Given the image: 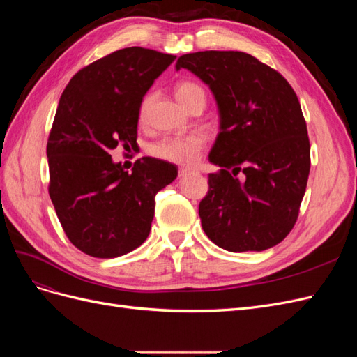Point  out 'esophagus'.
Here are the masks:
<instances>
[{"mask_svg": "<svg viewBox=\"0 0 357 357\" xmlns=\"http://www.w3.org/2000/svg\"><path fill=\"white\" fill-rule=\"evenodd\" d=\"M192 172H193V169H190V168H180L178 174H180V177H185V176L192 174Z\"/></svg>", "mask_w": 357, "mask_h": 357, "instance_id": "1", "label": "esophagus"}]
</instances>
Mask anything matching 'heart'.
Listing matches in <instances>:
<instances>
[{
    "instance_id": "b5f03b06",
    "label": "heart",
    "mask_w": 357,
    "mask_h": 357,
    "mask_svg": "<svg viewBox=\"0 0 357 357\" xmlns=\"http://www.w3.org/2000/svg\"><path fill=\"white\" fill-rule=\"evenodd\" d=\"M176 96L178 101L186 107L198 96L205 98V93L199 84L193 82H180L176 86ZM152 102V96L147 95L139 105V119L144 121L147 110ZM205 147V137L201 134H185V135H168L158 139L156 143L150 144L149 153L162 159L172 162V164L180 165H192L195 164L198 158L201 156L202 150Z\"/></svg>"
}]
</instances>
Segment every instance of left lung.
<instances>
[{"instance_id": "obj_1", "label": "left lung", "mask_w": 357, "mask_h": 357, "mask_svg": "<svg viewBox=\"0 0 357 357\" xmlns=\"http://www.w3.org/2000/svg\"><path fill=\"white\" fill-rule=\"evenodd\" d=\"M208 86L219 109V135L208 155L199 202L204 232L225 250L262 252L294 228L310 174V139L298 96L282 74L255 56L205 50L178 58Z\"/></svg>"}]
</instances>
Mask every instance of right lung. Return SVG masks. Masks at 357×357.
I'll list each match as a JSON object with an SVG mask.
<instances>
[{
  "label": "right lung",
  "mask_w": 357,
  "mask_h": 357,
  "mask_svg": "<svg viewBox=\"0 0 357 357\" xmlns=\"http://www.w3.org/2000/svg\"><path fill=\"white\" fill-rule=\"evenodd\" d=\"M174 59L144 47L116 50L82 68L61 95L47 139L49 195L63 232L86 255L112 259L142 245L156 193L177 177L167 160L144 156L128 172L110 155L137 146L139 105Z\"/></svg>",
  "instance_id": "obj_1"
}]
</instances>
